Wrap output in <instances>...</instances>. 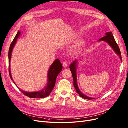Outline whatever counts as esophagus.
Listing matches in <instances>:
<instances>
[{
  "instance_id": "1",
  "label": "esophagus",
  "mask_w": 128,
  "mask_h": 128,
  "mask_svg": "<svg viewBox=\"0 0 128 128\" xmlns=\"http://www.w3.org/2000/svg\"><path fill=\"white\" fill-rule=\"evenodd\" d=\"M68 63H67V62L66 61H64L63 62V66L64 67V68H65V67H66L67 66H68Z\"/></svg>"
}]
</instances>
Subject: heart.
I'll return each mask as SVG.
<instances>
[{
	"instance_id": "1",
	"label": "heart",
	"mask_w": 128,
	"mask_h": 128,
	"mask_svg": "<svg viewBox=\"0 0 128 128\" xmlns=\"http://www.w3.org/2000/svg\"><path fill=\"white\" fill-rule=\"evenodd\" d=\"M77 35H75V37H77ZM84 40H80L79 42H77V44H76V46L72 48V50L73 51H79V50H80L82 48V46H84Z\"/></svg>"
}]
</instances>
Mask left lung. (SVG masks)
Instances as JSON below:
<instances>
[{
  "label": "left lung",
  "mask_w": 128,
  "mask_h": 128,
  "mask_svg": "<svg viewBox=\"0 0 128 128\" xmlns=\"http://www.w3.org/2000/svg\"><path fill=\"white\" fill-rule=\"evenodd\" d=\"M98 41L105 42L111 46V48L114 50V52H115L118 56H119L120 59L121 60H122V56H121V52H120L119 48L115 41V38H114L112 34V32H106L105 34V36L101 38H100ZM78 62V61L77 60H75L72 63H71L70 66V68L72 72V76L74 80V86L75 87L76 92L80 97H82L84 99L92 100L94 98H91V97H89L86 96L84 93H82L81 91H80V90L78 88V86L77 84V74H76V68H77Z\"/></svg>",
  "instance_id": "1"
}]
</instances>
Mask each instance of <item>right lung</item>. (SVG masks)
<instances>
[{
	"instance_id": "1",
	"label": "right lung",
	"mask_w": 128,
	"mask_h": 128,
	"mask_svg": "<svg viewBox=\"0 0 128 128\" xmlns=\"http://www.w3.org/2000/svg\"><path fill=\"white\" fill-rule=\"evenodd\" d=\"M21 32L18 31L16 36H15L14 39L12 41V43L10 44L9 53H8V58H9V75L10 77L12 80V82H14V84L16 86L14 82L13 81L12 79L11 74V71H10V60L11 58L12 52L13 48L17 42V39L20 36ZM62 65L60 63V60L58 58H56L53 63L51 64L49 68L48 72V82H47L46 85L44 87V88L40 91H35V92H26L23 90L20 89L17 86L18 88L20 90L24 95L28 96L31 98H46L49 96L50 93L52 91L54 87L56 84V79L58 75V74L62 71Z\"/></svg>"
}]
</instances>
